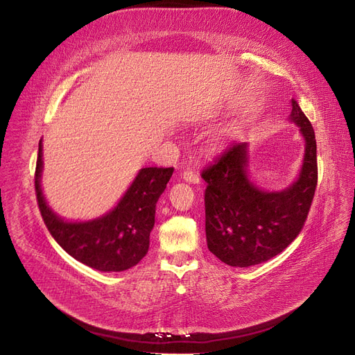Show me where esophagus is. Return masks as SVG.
Masks as SVG:
<instances>
[{"label": "esophagus", "mask_w": 355, "mask_h": 355, "mask_svg": "<svg viewBox=\"0 0 355 355\" xmlns=\"http://www.w3.org/2000/svg\"><path fill=\"white\" fill-rule=\"evenodd\" d=\"M181 177H182V180H186L187 182H191V184H199V181H200L199 175L196 173H193V171H190V169L184 171V173L181 174Z\"/></svg>", "instance_id": "1"}]
</instances>
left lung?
Masks as SVG:
<instances>
[{
  "label": "left lung",
  "mask_w": 355,
  "mask_h": 355,
  "mask_svg": "<svg viewBox=\"0 0 355 355\" xmlns=\"http://www.w3.org/2000/svg\"><path fill=\"white\" fill-rule=\"evenodd\" d=\"M291 121L305 139L300 178L282 191H264L248 177V144L232 143L202 171L205 230L211 252L232 267H250L279 255L302 230L317 187V144L311 122L291 101Z\"/></svg>",
  "instance_id": "1"
}]
</instances>
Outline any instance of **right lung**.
<instances>
[{
    "label": "right lung",
    "instance_id": "obj_1",
    "mask_svg": "<svg viewBox=\"0 0 355 355\" xmlns=\"http://www.w3.org/2000/svg\"><path fill=\"white\" fill-rule=\"evenodd\" d=\"M42 144L35 168V193L40 212L50 234L67 254L98 271H125L139 264L150 245L156 202L166 189L174 168H143L115 209L93 221L67 223L45 202L40 180Z\"/></svg>",
    "mask_w": 355,
    "mask_h": 355
}]
</instances>
